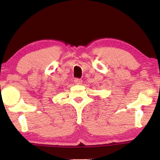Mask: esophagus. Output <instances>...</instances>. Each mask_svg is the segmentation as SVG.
I'll use <instances>...</instances> for the list:
<instances>
[{
	"mask_svg": "<svg viewBox=\"0 0 160 160\" xmlns=\"http://www.w3.org/2000/svg\"><path fill=\"white\" fill-rule=\"evenodd\" d=\"M74 82H75V84H81L82 83V80L80 79V78H75V79H74Z\"/></svg>",
	"mask_w": 160,
	"mask_h": 160,
	"instance_id": "obj_1",
	"label": "esophagus"
}]
</instances>
